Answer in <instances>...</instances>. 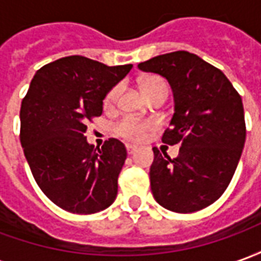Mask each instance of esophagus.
Wrapping results in <instances>:
<instances>
[{"instance_id": "esophagus-1", "label": "esophagus", "mask_w": 261, "mask_h": 261, "mask_svg": "<svg viewBox=\"0 0 261 261\" xmlns=\"http://www.w3.org/2000/svg\"><path fill=\"white\" fill-rule=\"evenodd\" d=\"M125 148H127V153L128 155H133L137 151V147H134V145H125Z\"/></svg>"}]
</instances>
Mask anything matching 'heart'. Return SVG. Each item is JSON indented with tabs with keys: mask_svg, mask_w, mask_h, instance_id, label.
<instances>
[{
	"mask_svg": "<svg viewBox=\"0 0 261 261\" xmlns=\"http://www.w3.org/2000/svg\"><path fill=\"white\" fill-rule=\"evenodd\" d=\"M142 91L147 95L148 97H151L155 93H158L161 91L168 92V85L162 78L159 76H148L145 80L142 81ZM120 88L119 86H114L110 91L108 92V95L105 97V108H112L117 96H119ZM158 124L153 121V120H141L137 119V117H124L123 120H120L119 123L114 127L116 134L121 138H124L127 141L133 142H140L142 140H145L149 133H152L153 130H156Z\"/></svg>",
	"mask_w": 261,
	"mask_h": 261,
	"instance_id": "b5f03b06",
	"label": "heart"
}]
</instances>
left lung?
Wrapping results in <instances>:
<instances>
[{"instance_id":"1","label":"left lung","mask_w":261,"mask_h":261,"mask_svg":"<svg viewBox=\"0 0 261 261\" xmlns=\"http://www.w3.org/2000/svg\"><path fill=\"white\" fill-rule=\"evenodd\" d=\"M138 68L165 76L175 97L162 142L180 149L169 158L153 148L149 179L155 200L180 214L211 205L232 180L246 140L241 95L221 69L189 51L162 54Z\"/></svg>"}]
</instances>
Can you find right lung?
<instances>
[{
	"mask_svg": "<svg viewBox=\"0 0 261 261\" xmlns=\"http://www.w3.org/2000/svg\"><path fill=\"white\" fill-rule=\"evenodd\" d=\"M131 68L63 57L37 69L22 100L19 137L32 175L48 200L68 213H99L116 200L124 144L109 138L95 148L85 131L102 114L106 93Z\"/></svg>",
	"mask_w": 261,
	"mask_h": 261,
	"instance_id": "obj_1",
	"label": "right lung"
}]
</instances>
